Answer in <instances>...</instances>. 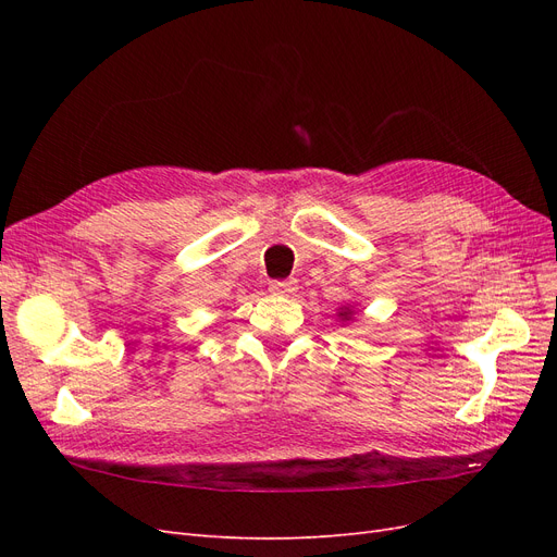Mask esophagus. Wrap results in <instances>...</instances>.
I'll use <instances>...</instances> for the list:
<instances>
[{
    "instance_id": "obj_1",
    "label": "esophagus",
    "mask_w": 557,
    "mask_h": 557,
    "mask_svg": "<svg viewBox=\"0 0 557 557\" xmlns=\"http://www.w3.org/2000/svg\"><path fill=\"white\" fill-rule=\"evenodd\" d=\"M269 290H272L274 295L290 297V295H295L299 288H297V281H295V278H288V281H272V283H269Z\"/></svg>"
}]
</instances>
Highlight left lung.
Segmentation results:
<instances>
[{"label": "left lung", "mask_w": 557, "mask_h": 557, "mask_svg": "<svg viewBox=\"0 0 557 557\" xmlns=\"http://www.w3.org/2000/svg\"><path fill=\"white\" fill-rule=\"evenodd\" d=\"M336 315H339V323H352V318H356V309L348 305V307H342L339 311H336Z\"/></svg>", "instance_id": "left-lung-1"}]
</instances>
